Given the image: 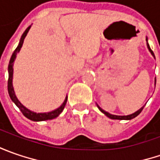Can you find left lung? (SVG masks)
Returning a JSON list of instances; mask_svg holds the SVG:
<instances>
[{
    "instance_id": "8db88e82",
    "label": "left lung",
    "mask_w": 160,
    "mask_h": 160,
    "mask_svg": "<svg viewBox=\"0 0 160 160\" xmlns=\"http://www.w3.org/2000/svg\"><path fill=\"white\" fill-rule=\"evenodd\" d=\"M146 41H147V47H148V49H149V51H150V52L151 53V55L155 58V55H154V53H153V52L151 51V47H150V45H149V43H148V38L146 37ZM155 84H156V78H155ZM98 106V108H99V109L102 111V113L105 114L106 116H107L108 118H111V119H118V120H130V119H132V118H134L135 117H137L139 114L142 112V110L143 109V108H144V106H142V107L140 109H138L136 112H134V113L131 114V115H127V116H117V115H112V114H109L108 113L107 111H105V110H103L102 108L100 107L99 105H97Z\"/></svg>"
}]
</instances>
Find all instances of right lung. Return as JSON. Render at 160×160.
<instances>
[{"label": "right lung", "mask_w": 160, "mask_h": 160, "mask_svg": "<svg viewBox=\"0 0 160 160\" xmlns=\"http://www.w3.org/2000/svg\"><path fill=\"white\" fill-rule=\"evenodd\" d=\"M31 28V26H29L26 31L23 33L22 34L21 38H20V41H19V43L18 47L16 48V50L14 51V52L12 53V56L9 59V67H8V71H9V79H8V92H9V97L11 99V101L15 103L17 105V107L18 108L20 109L23 115L28 118V119L32 120V121H44V120H50L53 119L55 118H57L59 114L61 113L64 109L65 106H66V103H67V101H68V96L66 97L64 102L61 104V106L56 109H54L51 112H46V113H36V112H34V111H31L30 109H28L27 108L25 107L21 102H19L17 98V96L15 94V92H14V88H13V85H12V78H13V64H14V60H15L16 56L17 54L19 52L20 49H21L22 45H23V42H24V39L25 37L27 36L29 29Z\"/></svg>", "instance_id": "obj_1"}]
</instances>
